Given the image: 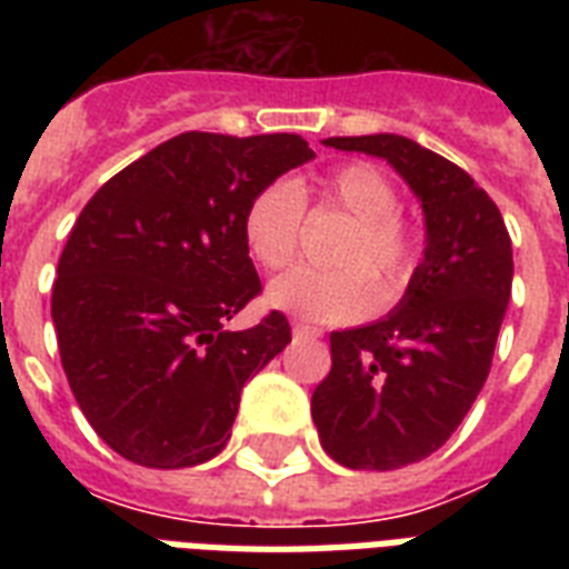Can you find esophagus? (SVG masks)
I'll return each instance as SVG.
<instances>
[{"mask_svg": "<svg viewBox=\"0 0 569 569\" xmlns=\"http://www.w3.org/2000/svg\"><path fill=\"white\" fill-rule=\"evenodd\" d=\"M292 333L295 337H321V330L307 321H292Z\"/></svg>", "mask_w": 569, "mask_h": 569, "instance_id": "1", "label": "esophagus"}]
</instances>
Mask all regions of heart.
<instances>
[{
    "instance_id": "1",
    "label": "heart",
    "mask_w": 569,
    "mask_h": 569,
    "mask_svg": "<svg viewBox=\"0 0 569 569\" xmlns=\"http://www.w3.org/2000/svg\"><path fill=\"white\" fill-rule=\"evenodd\" d=\"M303 203L337 212L348 227L337 236L330 259L337 268H292L266 289L274 310L310 321H355L375 307L369 273L380 301H396L419 266V239L398 218V189L369 162L342 164L316 186L271 182L244 209L241 236L257 266L277 271L292 262L301 236Z\"/></svg>"
}]
</instances>
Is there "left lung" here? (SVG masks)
Returning a JSON list of instances; mask_svg holds the SVG:
<instances>
[{
	"instance_id": "8db88e82",
	"label": "left lung",
	"mask_w": 569,
	"mask_h": 569,
	"mask_svg": "<svg viewBox=\"0 0 569 569\" xmlns=\"http://www.w3.org/2000/svg\"><path fill=\"white\" fill-rule=\"evenodd\" d=\"M378 156L410 186L425 257L396 310L330 333V375L312 392L321 449L348 469H401L428 458L485 387L513 280L502 212L463 168L405 136L328 138Z\"/></svg>"
}]
</instances>
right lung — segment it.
Masks as SVG:
<instances>
[{
  "label": "right lung",
  "instance_id": "add662e5",
  "mask_svg": "<svg viewBox=\"0 0 569 569\" xmlns=\"http://www.w3.org/2000/svg\"><path fill=\"white\" fill-rule=\"evenodd\" d=\"M310 159L289 132H182L88 200L58 259L52 325L84 419L120 458L182 469L227 446L241 387L292 342L277 310L223 328L259 295L241 218Z\"/></svg>",
  "mask_w": 569,
  "mask_h": 569
}]
</instances>
